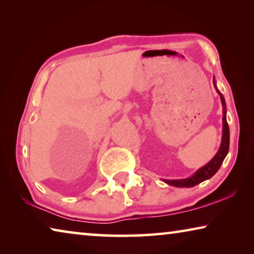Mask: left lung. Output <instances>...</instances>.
Masks as SVG:
<instances>
[{"mask_svg":"<svg viewBox=\"0 0 254 254\" xmlns=\"http://www.w3.org/2000/svg\"><path fill=\"white\" fill-rule=\"evenodd\" d=\"M213 84H214L215 89H216V92L218 93V95H220V97H221V102H222V106H223V119H222L223 120V134H222V142L220 145V149H218V151L213 157L212 160L206 163V165L201 167V168H199L194 175H191L190 177L184 178V179H174V180L163 179V182L168 185H171V186L180 187V188L194 187V186H196V185H198L199 183L204 182V180L212 178L213 176L217 173V170L220 169V167L222 166L223 161H224L227 152H229L230 128H229V124H227V121H226L225 98L222 95V93L217 89L215 78H213Z\"/></svg>","mask_w":254,"mask_h":254,"instance_id":"obj_1","label":"left lung"}]
</instances>
